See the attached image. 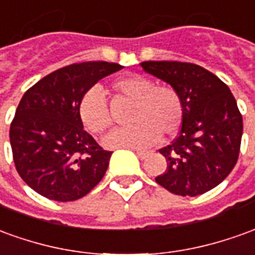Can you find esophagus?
I'll list each match as a JSON object with an SVG mask.
<instances>
[{
  "label": "esophagus",
  "instance_id": "esophagus-1",
  "mask_svg": "<svg viewBox=\"0 0 255 255\" xmlns=\"http://www.w3.org/2000/svg\"><path fill=\"white\" fill-rule=\"evenodd\" d=\"M135 153H136V156H138L140 160L146 158L147 157V154H149V152H146V150H135Z\"/></svg>",
  "mask_w": 255,
  "mask_h": 255
}]
</instances>
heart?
<instances>
[{
  "mask_svg": "<svg viewBox=\"0 0 255 255\" xmlns=\"http://www.w3.org/2000/svg\"><path fill=\"white\" fill-rule=\"evenodd\" d=\"M119 95L133 101L129 127L116 128L103 138L106 147H146L178 132L183 117L182 98L172 85H154L152 80L129 74L113 81ZM78 116L92 133H102L112 123L102 91L92 87L78 102Z\"/></svg>",
  "mask_w": 255,
  "mask_h": 255,
  "instance_id": "obj_1",
  "label": "heart"
}]
</instances>
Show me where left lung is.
<instances>
[{
	"instance_id": "8db88e82",
	"label": "left lung",
	"mask_w": 255,
	"mask_h": 255,
	"mask_svg": "<svg viewBox=\"0 0 255 255\" xmlns=\"http://www.w3.org/2000/svg\"><path fill=\"white\" fill-rule=\"evenodd\" d=\"M140 67L172 85L183 102L181 131L171 145L158 150L167 170L156 182L179 196L211 190L229 175L239 157L243 119L229 87L193 63L149 60Z\"/></svg>"
}]
</instances>
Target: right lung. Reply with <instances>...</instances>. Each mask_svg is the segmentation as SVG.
<instances>
[{"mask_svg":"<svg viewBox=\"0 0 255 255\" xmlns=\"http://www.w3.org/2000/svg\"><path fill=\"white\" fill-rule=\"evenodd\" d=\"M119 63L84 62L55 70L24 92L10 124L16 170L28 186L55 202L81 199L101 182L112 152L84 131L78 102Z\"/></svg>","mask_w":255,"mask_h":255,"instance_id":"add662e5","label":"right lung"}]
</instances>
